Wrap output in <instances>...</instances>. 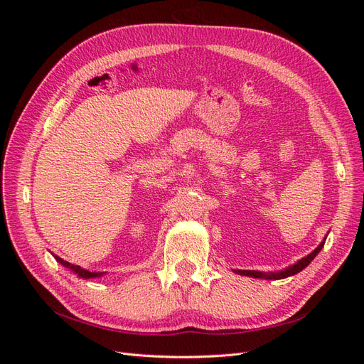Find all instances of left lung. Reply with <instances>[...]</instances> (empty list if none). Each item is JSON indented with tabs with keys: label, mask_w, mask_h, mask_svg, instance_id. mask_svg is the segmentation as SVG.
I'll return each mask as SVG.
<instances>
[{
	"label": "left lung",
	"mask_w": 364,
	"mask_h": 364,
	"mask_svg": "<svg viewBox=\"0 0 364 364\" xmlns=\"http://www.w3.org/2000/svg\"><path fill=\"white\" fill-rule=\"evenodd\" d=\"M325 240L326 237L323 238V241L321 245H318L310 255L304 257L302 259H299L297 262H294L293 266H289L285 267L284 270H279V272H259V270H234L237 274H241V277H250V278H258V279H284V278H289V277H293V274L302 272L308 264H310L318 252L322 250L323 245H325Z\"/></svg>",
	"instance_id": "8db88e82"
}]
</instances>
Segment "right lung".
I'll return each mask as SVG.
<instances>
[{
    "label": "right lung",
    "instance_id": "right-lung-1",
    "mask_svg": "<svg viewBox=\"0 0 364 364\" xmlns=\"http://www.w3.org/2000/svg\"><path fill=\"white\" fill-rule=\"evenodd\" d=\"M54 258H56V261L59 262V264H62L63 267H67V269H70L73 273H75L77 277L79 278H83V279H90V278H100V277H103L105 273H100V272H90V270H85V269H82V267H79V266H74V264H71V262H68V261H65V259H62L60 257H58V255H53Z\"/></svg>",
    "mask_w": 364,
    "mask_h": 364
}]
</instances>
